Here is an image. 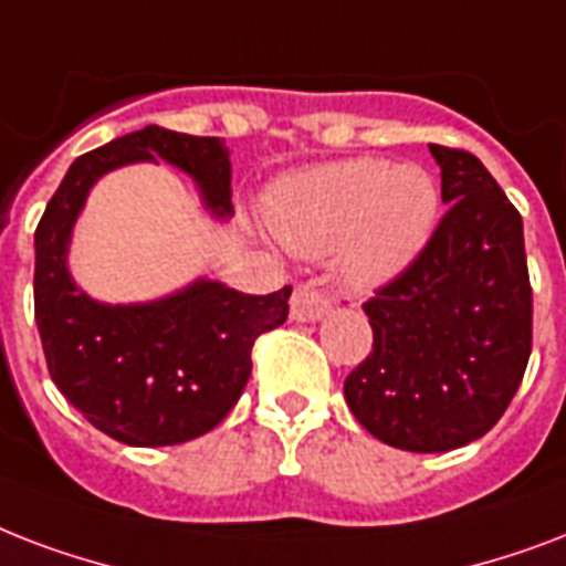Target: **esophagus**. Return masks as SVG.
<instances>
[{
    "instance_id": "obj_1",
    "label": "esophagus",
    "mask_w": 566,
    "mask_h": 566,
    "mask_svg": "<svg viewBox=\"0 0 566 566\" xmlns=\"http://www.w3.org/2000/svg\"><path fill=\"white\" fill-rule=\"evenodd\" d=\"M327 310H331V297L310 286L295 289L292 306H289V313H292L295 322H318L322 315H327Z\"/></svg>"
}]
</instances>
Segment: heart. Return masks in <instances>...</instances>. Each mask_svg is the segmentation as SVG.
Segmentation results:
<instances>
[{
    "instance_id": "b5f03b06",
    "label": "heart",
    "mask_w": 566,
    "mask_h": 566,
    "mask_svg": "<svg viewBox=\"0 0 566 566\" xmlns=\"http://www.w3.org/2000/svg\"><path fill=\"white\" fill-rule=\"evenodd\" d=\"M440 188L424 168L348 159L283 179L265 203L280 244L336 256L345 283L371 289L398 277L431 242Z\"/></svg>"
}]
</instances>
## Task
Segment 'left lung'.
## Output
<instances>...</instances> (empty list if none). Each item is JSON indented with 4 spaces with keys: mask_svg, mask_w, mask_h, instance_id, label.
Listing matches in <instances>:
<instances>
[{
    "mask_svg": "<svg viewBox=\"0 0 566 566\" xmlns=\"http://www.w3.org/2000/svg\"><path fill=\"white\" fill-rule=\"evenodd\" d=\"M442 214L424 251L363 304L371 354L345 378L357 422L405 451H451L502 419L532 354L523 218L472 153L431 144Z\"/></svg>",
    "mask_w": 566,
    "mask_h": 566,
    "instance_id": "1",
    "label": "left lung"
}]
</instances>
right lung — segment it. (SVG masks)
<instances>
[{
	"label": "right lung",
	"mask_w": 566,
	"mask_h": 566,
	"mask_svg": "<svg viewBox=\"0 0 566 566\" xmlns=\"http://www.w3.org/2000/svg\"><path fill=\"white\" fill-rule=\"evenodd\" d=\"M195 179L214 218L233 214L230 150L144 126L78 156L34 230V322L55 387L87 422L126 446H177L212 431L251 378L256 336L286 322L292 286L244 295L197 277L147 304H103L76 286L70 239L96 179L135 161Z\"/></svg>",
	"instance_id": "obj_1"
}]
</instances>
